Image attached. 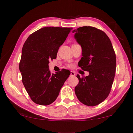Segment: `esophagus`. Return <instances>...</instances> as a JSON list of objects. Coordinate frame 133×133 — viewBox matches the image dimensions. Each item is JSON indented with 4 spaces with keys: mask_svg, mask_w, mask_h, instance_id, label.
Returning <instances> with one entry per match:
<instances>
[{
    "mask_svg": "<svg viewBox=\"0 0 133 133\" xmlns=\"http://www.w3.org/2000/svg\"><path fill=\"white\" fill-rule=\"evenodd\" d=\"M70 76H75V73L73 71H70Z\"/></svg>",
    "mask_w": 133,
    "mask_h": 133,
    "instance_id": "obj_1",
    "label": "esophagus"
}]
</instances>
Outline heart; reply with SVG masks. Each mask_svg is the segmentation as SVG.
I'll return each instance as SVG.
<instances>
[{
	"label": "heart",
	"mask_w": 133,
	"mask_h": 133,
	"mask_svg": "<svg viewBox=\"0 0 133 133\" xmlns=\"http://www.w3.org/2000/svg\"><path fill=\"white\" fill-rule=\"evenodd\" d=\"M69 67H71V66H72V65H71V64H69Z\"/></svg>",
	"instance_id": "heart-1"
}]
</instances>
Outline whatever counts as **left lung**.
<instances>
[{
  "label": "left lung",
  "instance_id": "left-lung-1",
  "mask_svg": "<svg viewBox=\"0 0 133 133\" xmlns=\"http://www.w3.org/2000/svg\"><path fill=\"white\" fill-rule=\"evenodd\" d=\"M82 49L79 66L89 75L80 77L75 88L78 99L88 106H95L106 99L110 93L116 72V59L110 39L101 30L83 26L73 30Z\"/></svg>",
  "mask_w": 133,
  "mask_h": 133
}]
</instances>
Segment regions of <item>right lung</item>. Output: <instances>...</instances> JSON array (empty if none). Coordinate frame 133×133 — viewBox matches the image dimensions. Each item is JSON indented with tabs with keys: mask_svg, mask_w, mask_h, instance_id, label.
<instances>
[{
	"mask_svg": "<svg viewBox=\"0 0 133 133\" xmlns=\"http://www.w3.org/2000/svg\"><path fill=\"white\" fill-rule=\"evenodd\" d=\"M72 29L45 27L26 40L19 69L23 85L34 103L42 105L52 103L70 76V71L65 69L51 74L48 64L50 59L56 58L59 48Z\"/></svg>",
	"mask_w": 133,
	"mask_h": 133,
	"instance_id": "right-lung-1",
	"label": "right lung"
}]
</instances>
